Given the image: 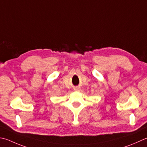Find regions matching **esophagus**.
I'll use <instances>...</instances> for the list:
<instances>
[{
	"mask_svg": "<svg viewBox=\"0 0 147 147\" xmlns=\"http://www.w3.org/2000/svg\"><path fill=\"white\" fill-rule=\"evenodd\" d=\"M80 90V87H76L75 88H74V90L78 91V90Z\"/></svg>",
	"mask_w": 147,
	"mask_h": 147,
	"instance_id": "esophagus-1",
	"label": "esophagus"
}]
</instances>
